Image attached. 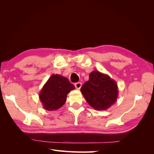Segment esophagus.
<instances>
[{
    "instance_id": "34e87169",
    "label": "esophagus",
    "mask_w": 154,
    "mask_h": 154,
    "mask_svg": "<svg viewBox=\"0 0 154 154\" xmlns=\"http://www.w3.org/2000/svg\"><path fill=\"white\" fill-rule=\"evenodd\" d=\"M75 87L77 88V89H80V88L82 87V83L80 82H78L75 83Z\"/></svg>"
}]
</instances>
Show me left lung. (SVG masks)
<instances>
[{
  "label": "left lung",
  "mask_w": 154,
  "mask_h": 154,
  "mask_svg": "<svg viewBox=\"0 0 154 154\" xmlns=\"http://www.w3.org/2000/svg\"><path fill=\"white\" fill-rule=\"evenodd\" d=\"M80 91L87 103L97 110L110 108L117 100L119 93L116 81L98 71H94L89 74V79Z\"/></svg>",
  "instance_id": "1"
}]
</instances>
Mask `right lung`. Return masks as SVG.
Masks as SVG:
<instances>
[{
  "label": "right lung",
  "instance_id": "1",
  "mask_svg": "<svg viewBox=\"0 0 154 154\" xmlns=\"http://www.w3.org/2000/svg\"><path fill=\"white\" fill-rule=\"evenodd\" d=\"M75 87L60 74H53L40 92L39 98L47 110H57L66 103L67 94Z\"/></svg>",
  "mask_w": 154,
  "mask_h": 154
}]
</instances>
